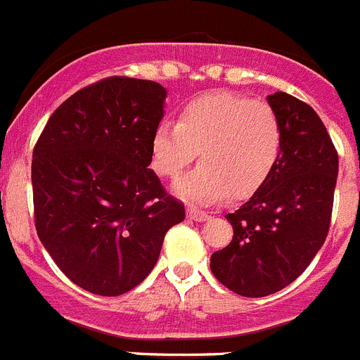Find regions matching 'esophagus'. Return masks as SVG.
Wrapping results in <instances>:
<instances>
[{"mask_svg":"<svg viewBox=\"0 0 360 360\" xmlns=\"http://www.w3.org/2000/svg\"><path fill=\"white\" fill-rule=\"evenodd\" d=\"M187 216H189L191 219H194V221H200V223H203V221H207L210 217L209 212L198 210V209H194V207H191V209L187 210Z\"/></svg>","mask_w":360,"mask_h":360,"instance_id":"esophagus-1","label":"esophagus"}]
</instances>
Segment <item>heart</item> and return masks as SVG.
I'll return each instance as SVG.
<instances>
[{"label":"heart","instance_id":"b5f03b06","mask_svg":"<svg viewBox=\"0 0 360 360\" xmlns=\"http://www.w3.org/2000/svg\"><path fill=\"white\" fill-rule=\"evenodd\" d=\"M283 131L276 112L264 101L230 92L203 94L178 112L176 124L162 121L151 137V166L176 178L198 157L202 164L180 178L174 193L198 205L223 198H248L275 169Z\"/></svg>","mask_w":360,"mask_h":360}]
</instances>
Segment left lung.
<instances>
[{
	"instance_id": "left-lung-1",
	"label": "left lung",
	"mask_w": 360,
	"mask_h": 360,
	"mask_svg": "<svg viewBox=\"0 0 360 360\" xmlns=\"http://www.w3.org/2000/svg\"><path fill=\"white\" fill-rule=\"evenodd\" d=\"M268 103L282 123V153L264 186L226 214L233 237L210 257L214 276L248 298L273 295L307 269L330 229L339 171L334 143L311 105L288 92Z\"/></svg>"
}]
</instances>
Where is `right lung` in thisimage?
Returning a JSON list of instances; mask_svg holds the SVG:
<instances>
[{
    "label": "right lung",
    "mask_w": 360,
    "mask_h": 360,
    "mask_svg": "<svg viewBox=\"0 0 360 360\" xmlns=\"http://www.w3.org/2000/svg\"><path fill=\"white\" fill-rule=\"evenodd\" d=\"M166 94L157 82L105 78L53 112L34 148L39 239L60 271L94 295L139 285L167 230L186 219L184 203L148 167Z\"/></svg>",
    "instance_id": "1"
}]
</instances>
